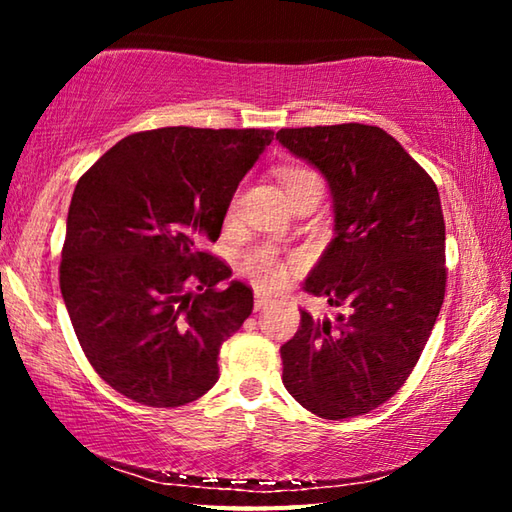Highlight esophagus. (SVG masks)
I'll return each instance as SVG.
<instances>
[{
	"mask_svg": "<svg viewBox=\"0 0 512 512\" xmlns=\"http://www.w3.org/2000/svg\"><path fill=\"white\" fill-rule=\"evenodd\" d=\"M268 302H271V300H268L266 296H262V293H255V311L266 309Z\"/></svg>",
	"mask_w": 512,
	"mask_h": 512,
	"instance_id": "esophagus-1",
	"label": "esophagus"
}]
</instances>
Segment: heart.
Returning <instances> with one entry per match:
<instances>
[{"label":"heart","mask_w":512,"mask_h":512,"mask_svg":"<svg viewBox=\"0 0 512 512\" xmlns=\"http://www.w3.org/2000/svg\"><path fill=\"white\" fill-rule=\"evenodd\" d=\"M280 180L287 196H291L296 189L307 183H320L316 171L307 167H284L280 171ZM244 271L250 275V280L259 284L262 289H275L277 284H282L287 268H284L282 259L277 257L273 248H257L244 259Z\"/></svg>","instance_id":"heart-1"}]
</instances>
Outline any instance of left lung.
<instances>
[{
  "mask_svg": "<svg viewBox=\"0 0 512 512\" xmlns=\"http://www.w3.org/2000/svg\"><path fill=\"white\" fill-rule=\"evenodd\" d=\"M323 173L336 237L302 284L336 320L300 311L280 348L293 400L325 420L370 413L400 391L445 300V219L438 187L395 137L339 124L277 131Z\"/></svg>",
  "mask_w": 512,
  "mask_h": 512,
  "instance_id": "obj_1",
  "label": "left lung"
}]
</instances>
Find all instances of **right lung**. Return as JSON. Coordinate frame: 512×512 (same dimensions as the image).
Segmentation results:
<instances>
[{
    "mask_svg": "<svg viewBox=\"0 0 512 512\" xmlns=\"http://www.w3.org/2000/svg\"><path fill=\"white\" fill-rule=\"evenodd\" d=\"M273 131L169 126L128 135L83 173L67 214L60 293L97 375L173 409L219 379V350L253 311L216 241Z\"/></svg>",
    "mask_w": 512,
    "mask_h": 512,
    "instance_id": "add662e5",
    "label": "right lung"
}]
</instances>
